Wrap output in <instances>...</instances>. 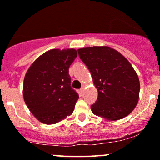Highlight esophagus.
<instances>
[{
    "label": "esophagus",
    "mask_w": 160,
    "mask_h": 160,
    "mask_svg": "<svg viewBox=\"0 0 160 160\" xmlns=\"http://www.w3.org/2000/svg\"><path fill=\"white\" fill-rule=\"evenodd\" d=\"M83 92H84V88H81V89H80V93L83 95Z\"/></svg>",
    "instance_id": "1"
}]
</instances>
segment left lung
Listing matches in <instances>:
<instances>
[{"mask_svg":"<svg viewBox=\"0 0 160 160\" xmlns=\"http://www.w3.org/2000/svg\"><path fill=\"white\" fill-rule=\"evenodd\" d=\"M77 51L98 91L97 101L91 105L93 113L112 121L128 116L137 106L140 90L130 63L109 47H90Z\"/></svg>","mask_w":160,"mask_h":160,"instance_id":"left-lung-1","label":"left lung"}]
</instances>
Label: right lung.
<instances>
[{
	"mask_svg": "<svg viewBox=\"0 0 160 160\" xmlns=\"http://www.w3.org/2000/svg\"><path fill=\"white\" fill-rule=\"evenodd\" d=\"M77 50L52 49L29 67L23 80L25 103L33 115L45 124H54L70 116L79 95L70 86L69 67Z\"/></svg>",
	"mask_w": 160,
	"mask_h": 160,
	"instance_id": "right-lung-1",
	"label": "right lung"
}]
</instances>
